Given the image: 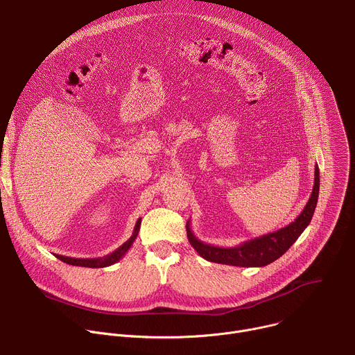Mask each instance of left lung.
Returning <instances> with one entry per match:
<instances>
[{"mask_svg":"<svg viewBox=\"0 0 355 355\" xmlns=\"http://www.w3.org/2000/svg\"><path fill=\"white\" fill-rule=\"evenodd\" d=\"M320 188L319 166H315V182L311 198L306 207L303 208L300 215L288 226L267 233L260 237H254L243 241L234 247H219L200 241L192 232L189 220L187 222V236L191 245L196 250L198 254L212 263L236 266V267H264L278 260L284 252L297 240L302 232L308 227L318 205Z\"/></svg>","mask_w":355,"mask_h":355,"instance_id":"1","label":"left lung"}]
</instances>
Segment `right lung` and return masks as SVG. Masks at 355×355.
<instances>
[{
  "mask_svg": "<svg viewBox=\"0 0 355 355\" xmlns=\"http://www.w3.org/2000/svg\"><path fill=\"white\" fill-rule=\"evenodd\" d=\"M140 222H141V219H137L132 236H130L121 247H118L114 252H111V254H108V256L99 257V259H73V257H66V256H60V254H55V256H56L60 261H63V263H66V264L77 266V267H88V268H104V267H110V266L118 263V261L126 254L128 250L132 247L133 241L136 240V237H137V234H139Z\"/></svg>",
  "mask_w": 355,
  "mask_h": 355,
  "instance_id": "add662e5",
  "label": "right lung"
}]
</instances>
